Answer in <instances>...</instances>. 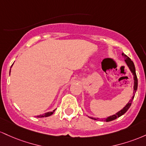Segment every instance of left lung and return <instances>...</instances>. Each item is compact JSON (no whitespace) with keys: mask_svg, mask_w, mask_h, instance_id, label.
Here are the masks:
<instances>
[{"mask_svg":"<svg viewBox=\"0 0 146 146\" xmlns=\"http://www.w3.org/2000/svg\"><path fill=\"white\" fill-rule=\"evenodd\" d=\"M122 55H123V56H124V58H125V61L126 64H127V66H128L129 69L130 70L131 72L132 73V75H133V78H134V92H133V94H134V96H133V97L132 98V99H131L130 101L127 103V105H126V106L121 110H120L119 112L116 113V114H114V115L110 116V117L106 118V119H100V120H105L106 121L108 122V121H111L114 120V119H117L118 117L122 116L123 114H124L126 112H127V110L130 108L131 104H132V101H133V99H134V97H135V94L137 90V87H138V80H137V74H136V70H135V65H134V63L132 62V60H131L127 55H125L124 53H122ZM90 118L92 119H94V120H96V119H95V118H92V117H90ZM97 119H99V118H97Z\"/></svg>","mask_w":146,"mask_h":146,"instance_id":"obj_1","label":"left lung"}]
</instances>
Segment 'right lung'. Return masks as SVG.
<instances>
[{
	"mask_svg": "<svg viewBox=\"0 0 146 146\" xmlns=\"http://www.w3.org/2000/svg\"><path fill=\"white\" fill-rule=\"evenodd\" d=\"M12 66V65H11ZM9 74H10V73H9ZM55 112V110H53L52 112H47V113H45V114H40V115H38L37 116V117L38 118H41V117H49V116H51L52 114H53L54 112Z\"/></svg>",
	"mask_w": 146,
	"mask_h": 146,
	"instance_id": "1",
	"label": "right lung"
}]
</instances>
